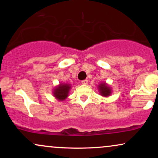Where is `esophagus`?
Listing matches in <instances>:
<instances>
[{"mask_svg": "<svg viewBox=\"0 0 158 158\" xmlns=\"http://www.w3.org/2000/svg\"><path fill=\"white\" fill-rule=\"evenodd\" d=\"M88 83V79H84V80L81 81V84L82 85H87Z\"/></svg>", "mask_w": 158, "mask_h": 158, "instance_id": "1", "label": "esophagus"}]
</instances>
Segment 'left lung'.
Masks as SVG:
<instances>
[{"mask_svg":"<svg viewBox=\"0 0 158 158\" xmlns=\"http://www.w3.org/2000/svg\"><path fill=\"white\" fill-rule=\"evenodd\" d=\"M99 88L101 95L103 96V97H108L110 94V93H111V90H110V88L106 84V83L99 85Z\"/></svg>","mask_w":158,"mask_h":158,"instance_id":"obj_1","label":"left lung"}]
</instances>
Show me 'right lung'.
Wrapping results in <instances>:
<instances>
[{"label":"right lung","instance_id":"add662e5","mask_svg":"<svg viewBox=\"0 0 158 158\" xmlns=\"http://www.w3.org/2000/svg\"><path fill=\"white\" fill-rule=\"evenodd\" d=\"M70 88V85H60L59 87H57V88L54 90V96H55V97L57 98L58 99H59V100H64V99H65L68 97Z\"/></svg>","mask_w":158,"mask_h":158}]
</instances>
